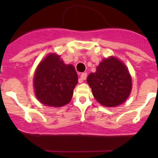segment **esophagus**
Masks as SVG:
<instances>
[{"mask_svg": "<svg viewBox=\"0 0 158 158\" xmlns=\"http://www.w3.org/2000/svg\"><path fill=\"white\" fill-rule=\"evenodd\" d=\"M86 78H87V73H82V74H81V76H80V79H81V82H82V80H85V79H86Z\"/></svg>", "mask_w": 158, "mask_h": 158, "instance_id": "34e87169", "label": "esophagus"}]
</instances>
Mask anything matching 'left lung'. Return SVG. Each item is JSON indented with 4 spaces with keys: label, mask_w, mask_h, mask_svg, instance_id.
I'll return each instance as SVG.
<instances>
[{
    "label": "left lung",
    "mask_w": 158,
    "mask_h": 158,
    "mask_svg": "<svg viewBox=\"0 0 158 158\" xmlns=\"http://www.w3.org/2000/svg\"><path fill=\"white\" fill-rule=\"evenodd\" d=\"M95 99L102 106L114 107L123 103L131 90V78L122 62L114 57L103 60L95 73L87 77Z\"/></svg>",
    "instance_id": "1"
}]
</instances>
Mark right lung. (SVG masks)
<instances>
[{
    "label": "right lung",
    "instance_id": "right-lung-1",
    "mask_svg": "<svg viewBox=\"0 0 158 158\" xmlns=\"http://www.w3.org/2000/svg\"><path fill=\"white\" fill-rule=\"evenodd\" d=\"M33 80L36 96L41 103L61 107L71 100L78 75L74 66L64 64L60 56L49 54L36 68Z\"/></svg>",
    "mask_w": 158,
    "mask_h": 158
}]
</instances>
